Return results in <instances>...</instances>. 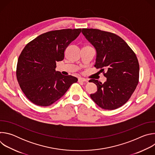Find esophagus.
<instances>
[{
    "label": "esophagus",
    "instance_id": "esophagus-1",
    "mask_svg": "<svg viewBox=\"0 0 155 155\" xmlns=\"http://www.w3.org/2000/svg\"><path fill=\"white\" fill-rule=\"evenodd\" d=\"M78 81V82H88V80L87 79L83 78H79Z\"/></svg>",
    "mask_w": 155,
    "mask_h": 155
}]
</instances>
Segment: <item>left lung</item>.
<instances>
[{
    "instance_id": "8db88e82",
    "label": "left lung",
    "mask_w": 155,
    "mask_h": 155,
    "mask_svg": "<svg viewBox=\"0 0 155 155\" xmlns=\"http://www.w3.org/2000/svg\"><path fill=\"white\" fill-rule=\"evenodd\" d=\"M81 32L96 48L94 67L101 69L107 78L104 83L95 79L89 81L97 87V91L90 97L103 109H117L129 99L139 83L137 56L126 42L114 33L85 28Z\"/></svg>"
}]
</instances>
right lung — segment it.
Returning a JSON list of instances; mask_svg holds the SVG:
<instances>
[{
	"label": "right lung",
	"instance_id": "obj_1",
	"mask_svg": "<svg viewBox=\"0 0 155 155\" xmlns=\"http://www.w3.org/2000/svg\"><path fill=\"white\" fill-rule=\"evenodd\" d=\"M81 29H66L42 34L28 43L17 63L16 78L26 97L37 105L47 107L59 99L78 79L56 71V62L79 35Z\"/></svg>",
	"mask_w": 155,
	"mask_h": 155
}]
</instances>
